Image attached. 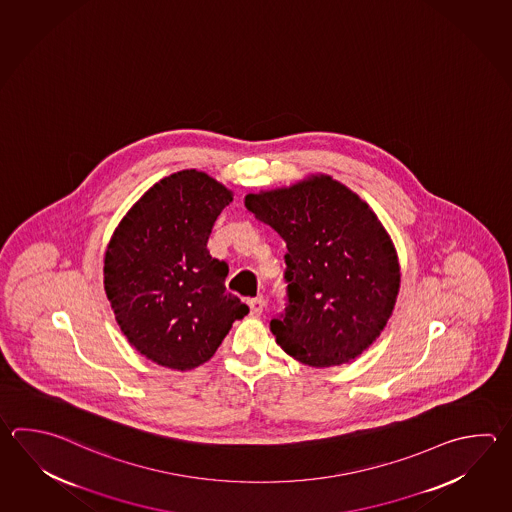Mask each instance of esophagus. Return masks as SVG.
Here are the masks:
<instances>
[{"label":"esophagus","mask_w":512,"mask_h":512,"mask_svg":"<svg viewBox=\"0 0 512 512\" xmlns=\"http://www.w3.org/2000/svg\"><path fill=\"white\" fill-rule=\"evenodd\" d=\"M248 306H250L251 315H261L262 310H264V299H262V297L250 299V301H248Z\"/></svg>","instance_id":"34e87169"}]
</instances>
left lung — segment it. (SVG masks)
Wrapping results in <instances>:
<instances>
[{
	"label": "left lung",
	"instance_id": "8db88e82",
	"mask_svg": "<svg viewBox=\"0 0 512 512\" xmlns=\"http://www.w3.org/2000/svg\"><path fill=\"white\" fill-rule=\"evenodd\" d=\"M244 206L281 235L288 308L277 345L313 368L350 363L383 332L396 306V246L374 209L330 175L250 193Z\"/></svg>",
	"mask_w": 512,
	"mask_h": 512
}]
</instances>
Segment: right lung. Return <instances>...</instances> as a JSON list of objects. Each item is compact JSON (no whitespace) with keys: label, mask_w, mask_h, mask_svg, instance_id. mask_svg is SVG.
I'll list each match as a JSON object with an SVG mask.
<instances>
[{"label":"right lung","mask_w":512,"mask_h":512,"mask_svg":"<svg viewBox=\"0 0 512 512\" xmlns=\"http://www.w3.org/2000/svg\"><path fill=\"white\" fill-rule=\"evenodd\" d=\"M233 191L204 171L158 180L120 220L104 257L105 295L129 345L186 372L209 361L250 308L226 292L228 264L209 255Z\"/></svg>","instance_id":"add662e5"}]
</instances>
